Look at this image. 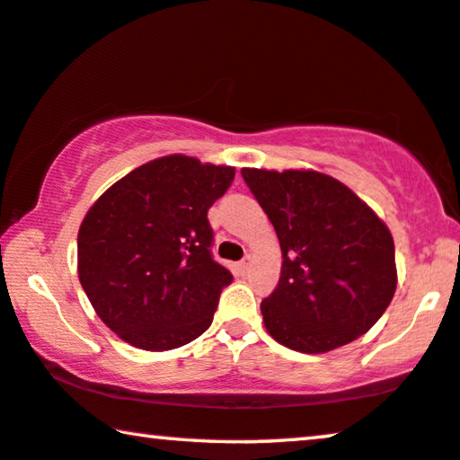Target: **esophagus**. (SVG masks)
Listing matches in <instances>:
<instances>
[{
    "instance_id": "34e87169",
    "label": "esophagus",
    "mask_w": 460,
    "mask_h": 460,
    "mask_svg": "<svg viewBox=\"0 0 460 460\" xmlns=\"http://www.w3.org/2000/svg\"><path fill=\"white\" fill-rule=\"evenodd\" d=\"M235 269H237L239 272H242V274L248 272V269H250V258H245V260H242V262H237Z\"/></svg>"
}]
</instances>
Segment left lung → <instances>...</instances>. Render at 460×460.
<instances>
[{"instance_id": "8db88e82", "label": "left lung", "mask_w": 460, "mask_h": 460, "mask_svg": "<svg viewBox=\"0 0 460 460\" xmlns=\"http://www.w3.org/2000/svg\"><path fill=\"white\" fill-rule=\"evenodd\" d=\"M242 175L277 231L283 266L262 304L270 337L328 353L366 334L396 291L393 235L355 191L312 169Z\"/></svg>"}]
</instances>
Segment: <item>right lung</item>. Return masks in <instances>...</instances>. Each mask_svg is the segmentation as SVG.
<instances>
[{
  "label": "right lung",
  "mask_w": 460,
  "mask_h": 460,
  "mask_svg": "<svg viewBox=\"0 0 460 460\" xmlns=\"http://www.w3.org/2000/svg\"><path fill=\"white\" fill-rule=\"evenodd\" d=\"M235 167L169 155L115 181L78 231V279L121 341L169 351L200 337L233 277L210 256L207 212Z\"/></svg>",
  "instance_id": "right-lung-1"
}]
</instances>
